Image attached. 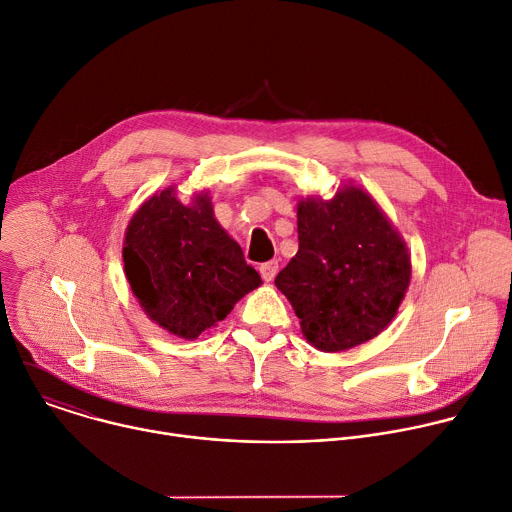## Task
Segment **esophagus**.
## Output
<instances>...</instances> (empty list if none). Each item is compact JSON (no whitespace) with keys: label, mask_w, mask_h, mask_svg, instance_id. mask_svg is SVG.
I'll use <instances>...</instances> for the list:
<instances>
[{"label":"esophagus","mask_w":512,"mask_h":512,"mask_svg":"<svg viewBox=\"0 0 512 512\" xmlns=\"http://www.w3.org/2000/svg\"><path fill=\"white\" fill-rule=\"evenodd\" d=\"M277 269H279L277 261H267V263H261V265H259V273H261V277H263L265 281H271V279L275 277Z\"/></svg>","instance_id":"34e87169"}]
</instances>
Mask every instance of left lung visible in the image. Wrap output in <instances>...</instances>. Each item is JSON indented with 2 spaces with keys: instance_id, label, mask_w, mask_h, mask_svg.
Returning a JSON list of instances; mask_svg holds the SVG:
<instances>
[{
  "instance_id": "8db88e82",
  "label": "left lung",
  "mask_w": 512,
  "mask_h": 512,
  "mask_svg": "<svg viewBox=\"0 0 512 512\" xmlns=\"http://www.w3.org/2000/svg\"><path fill=\"white\" fill-rule=\"evenodd\" d=\"M298 241L275 285L306 340L322 352H342L379 336L405 298L411 259L371 194L344 186L330 200H300Z\"/></svg>"
}]
</instances>
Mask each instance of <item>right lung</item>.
Returning a JSON list of instances; mask_svg holds the SVG:
<instances>
[{
  "mask_svg": "<svg viewBox=\"0 0 512 512\" xmlns=\"http://www.w3.org/2000/svg\"><path fill=\"white\" fill-rule=\"evenodd\" d=\"M125 277L143 312L194 340L261 285L243 249L216 223L206 192L182 204L174 186L145 200L125 231Z\"/></svg>",
  "mask_w": 512,
  "mask_h": 512,
  "instance_id": "obj_1",
  "label": "right lung"
}]
</instances>
